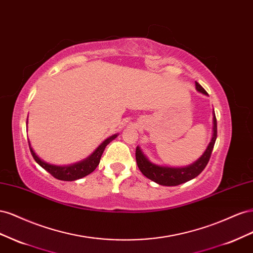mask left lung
I'll list each match as a JSON object with an SVG mask.
<instances>
[{"label": "left lung", "mask_w": 253, "mask_h": 253, "mask_svg": "<svg viewBox=\"0 0 253 253\" xmlns=\"http://www.w3.org/2000/svg\"><path fill=\"white\" fill-rule=\"evenodd\" d=\"M196 90L200 93L208 96V93L203 88L201 84L195 82ZM217 137V124L215 113L213 110V131H212V138L207 147L206 151L203 153V155L198 158L196 162L191 164L187 167H168V166H159L154 163L150 162V159L145 156L142 150L137 145L136 148V163L138 166L141 173L148 177L149 179L158 183L162 186H178L180 183L187 182L191 179L195 178L196 176L200 175L203 170L208 164L212 150L214 148Z\"/></svg>", "instance_id": "1"}]
</instances>
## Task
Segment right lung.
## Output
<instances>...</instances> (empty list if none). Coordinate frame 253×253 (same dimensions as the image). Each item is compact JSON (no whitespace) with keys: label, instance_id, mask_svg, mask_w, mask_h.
Segmentation results:
<instances>
[{"label":"right lung","instance_id":"add662e5","mask_svg":"<svg viewBox=\"0 0 253 253\" xmlns=\"http://www.w3.org/2000/svg\"><path fill=\"white\" fill-rule=\"evenodd\" d=\"M28 120V118H27ZM26 121V125H27ZM119 134H114L109 138H106L101 144H99V147L91 153V154L86 157L85 159L81 160L79 163H75L72 165H67V166H57V165H52L48 164L46 162H44L43 159H41L39 156H38L34 149L32 148V144L28 141L29 144V149L30 152H32V155L34 159L36 160V163L42 167L44 170H46L49 174H51L53 177L60 179V180H65V181H73V180H77L80 179L84 176H86L93 172L97 166L100 163V158L102 156V153L105 149L106 145H108L112 140H114Z\"/></svg>","mask_w":253,"mask_h":253}]
</instances>
